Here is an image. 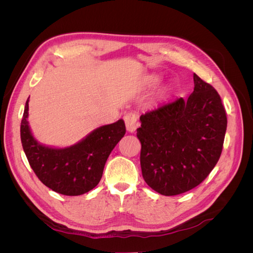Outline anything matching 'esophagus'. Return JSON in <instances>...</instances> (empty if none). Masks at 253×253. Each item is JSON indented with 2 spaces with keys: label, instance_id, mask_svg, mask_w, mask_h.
<instances>
[{
  "label": "esophagus",
  "instance_id": "34e87169",
  "mask_svg": "<svg viewBox=\"0 0 253 253\" xmlns=\"http://www.w3.org/2000/svg\"><path fill=\"white\" fill-rule=\"evenodd\" d=\"M125 122H126V129L129 133L135 132L137 126H138V118H137V115L132 112H129L126 115Z\"/></svg>",
  "mask_w": 253,
  "mask_h": 253
}]
</instances>
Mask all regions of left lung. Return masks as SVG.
I'll use <instances>...</instances> for the list:
<instances>
[{
    "instance_id": "left-lung-1",
    "label": "left lung",
    "mask_w": 253,
    "mask_h": 253,
    "mask_svg": "<svg viewBox=\"0 0 253 253\" xmlns=\"http://www.w3.org/2000/svg\"><path fill=\"white\" fill-rule=\"evenodd\" d=\"M194 90L187 100L160 105L140 116L144 181L166 196L195 188L210 174L223 150L226 112L217 91L193 75Z\"/></svg>"
}]
</instances>
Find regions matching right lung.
Returning <instances> with one entry per match:
<instances>
[{
  "instance_id": "add662e5",
  "label": "right lung",
  "mask_w": 253,
  "mask_h": 253,
  "mask_svg": "<svg viewBox=\"0 0 253 253\" xmlns=\"http://www.w3.org/2000/svg\"><path fill=\"white\" fill-rule=\"evenodd\" d=\"M28 102L29 98L21 121V141L38 178L55 192L68 196L94 189L102 177L106 159L126 134L125 121L99 126L70 147H50L33 135L27 120Z\"/></svg>"
}]
</instances>
